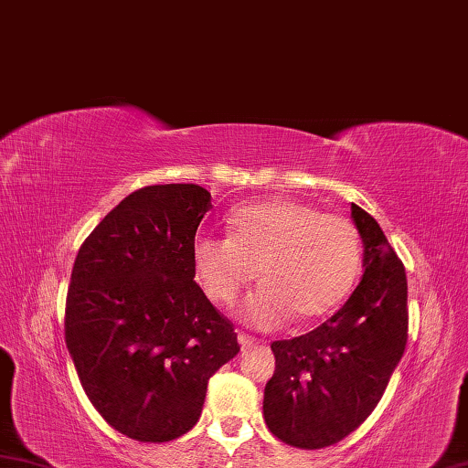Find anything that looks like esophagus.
<instances>
[{
	"label": "esophagus",
	"mask_w": 468,
	"mask_h": 468,
	"mask_svg": "<svg viewBox=\"0 0 468 468\" xmlns=\"http://www.w3.org/2000/svg\"><path fill=\"white\" fill-rule=\"evenodd\" d=\"M238 344H240L242 352H246V350H250L254 344H257V340L250 338V336H246V334H242V332H238Z\"/></svg>",
	"instance_id": "1"
}]
</instances>
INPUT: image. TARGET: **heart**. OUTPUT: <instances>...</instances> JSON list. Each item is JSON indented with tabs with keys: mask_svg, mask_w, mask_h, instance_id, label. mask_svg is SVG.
<instances>
[{
	"mask_svg": "<svg viewBox=\"0 0 468 468\" xmlns=\"http://www.w3.org/2000/svg\"><path fill=\"white\" fill-rule=\"evenodd\" d=\"M232 236L199 234L193 264L206 293L234 303L246 283H262L238 310L244 324L275 330L291 315L315 322L348 295L360 269L356 228L295 199L244 206L230 218Z\"/></svg>",
	"mask_w": 468,
	"mask_h": 468,
	"instance_id": "b5f03b06",
	"label": "heart"
}]
</instances>
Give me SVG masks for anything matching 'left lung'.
Returning a JSON list of instances; mask_svg holds the SVG:
<instances>
[{"instance_id":"8db88e82","label":"left lung","mask_w":468,"mask_h":468,"mask_svg":"<svg viewBox=\"0 0 468 468\" xmlns=\"http://www.w3.org/2000/svg\"><path fill=\"white\" fill-rule=\"evenodd\" d=\"M363 279L330 320L271 344L275 373L262 416L285 444L315 451L340 442L371 416L408 342V279L381 226L356 204Z\"/></svg>"}]
</instances>
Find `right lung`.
Wrapping results in <instances>:
<instances>
[{
  "mask_svg": "<svg viewBox=\"0 0 468 468\" xmlns=\"http://www.w3.org/2000/svg\"><path fill=\"white\" fill-rule=\"evenodd\" d=\"M211 193L193 183L130 193L87 236L70 272L65 340L101 418L138 442L197 424L207 381L240 346L196 283L193 240Z\"/></svg>",
  "mask_w": 468,
  "mask_h": 468,
  "instance_id": "obj_1",
  "label": "right lung"
}]
</instances>
